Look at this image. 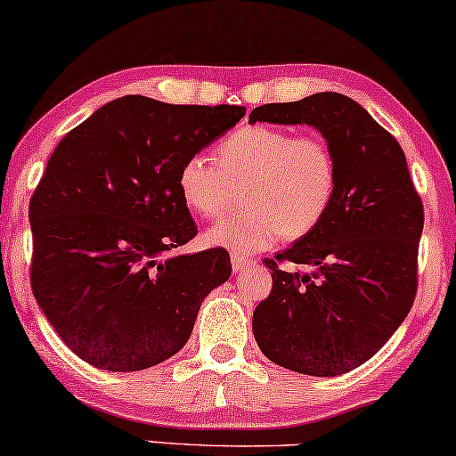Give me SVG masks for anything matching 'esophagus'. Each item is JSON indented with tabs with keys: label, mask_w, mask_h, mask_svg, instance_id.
<instances>
[{
	"label": "esophagus",
	"mask_w": 456,
	"mask_h": 456,
	"mask_svg": "<svg viewBox=\"0 0 456 456\" xmlns=\"http://www.w3.org/2000/svg\"><path fill=\"white\" fill-rule=\"evenodd\" d=\"M230 262H232V270L234 272H242V270L251 268V265H256V262H253V259L240 256V253H232V256H230Z\"/></svg>",
	"instance_id": "1"
}]
</instances>
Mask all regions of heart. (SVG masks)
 <instances>
[{"instance_id": "1", "label": "heart", "mask_w": 456, "mask_h": 456, "mask_svg": "<svg viewBox=\"0 0 456 456\" xmlns=\"http://www.w3.org/2000/svg\"><path fill=\"white\" fill-rule=\"evenodd\" d=\"M216 160L191 155L177 171V191L194 214L216 220L242 184L240 214L207 232L214 245L256 253L279 236L295 240L312 232L327 216L337 186L335 157L318 134L285 127L245 126L216 146Z\"/></svg>"}]
</instances>
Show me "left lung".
I'll list each match as a JSON object with an SVG mask.
<instances>
[{
	"label": "left lung",
	"mask_w": 456,
	"mask_h": 456,
	"mask_svg": "<svg viewBox=\"0 0 456 456\" xmlns=\"http://www.w3.org/2000/svg\"><path fill=\"white\" fill-rule=\"evenodd\" d=\"M256 121L321 129L335 157L337 186L322 222L264 259L272 291L253 312V335L259 350L289 370L344 375L375 356L411 312L421 197L398 140L344 94L257 106L249 115Z\"/></svg>",
	"instance_id": "left-lung-1"
}]
</instances>
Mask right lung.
Returning a JSON list of instances; mask_svg holds the SVG:
<instances>
[{
    "label": "right lung",
    "mask_w": 456,
    "mask_h": 456,
    "mask_svg": "<svg viewBox=\"0 0 456 456\" xmlns=\"http://www.w3.org/2000/svg\"><path fill=\"white\" fill-rule=\"evenodd\" d=\"M245 106L123 96L64 135L28 203L31 289L61 339L96 369L129 372L186 346L226 249L169 256L197 236L177 171Z\"/></svg>",
    "instance_id": "right-lung-1"
}]
</instances>
